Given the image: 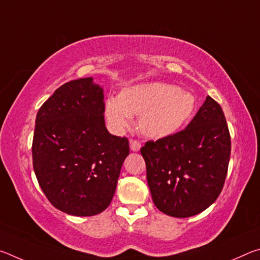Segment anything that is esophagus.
Wrapping results in <instances>:
<instances>
[{
    "instance_id": "esophagus-1",
    "label": "esophagus",
    "mask_w": 260,
    "mask_h": 260,
    "mask_svg": "<svg viewBox=\"0 0 260 260\" xmlns=\"http://www.w3.org/2000/svg\"><path fill=\"white\" fill-rule=\"evenodd\" d=\"M129 147H131L132 151H139L141 149V143L139 142V141L131 139L129 140Z\"/></svg>"
}]
</instances>
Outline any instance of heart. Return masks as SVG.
I'll use <instances>...</instances> for the list:
<instances>
[{"label": "heart", "mask_w": 260, "mask_h": 260, "mask_svg": "<svg viewBox=\"0 0 260 260\" xmlns=\"http://www.w3.org/2000/svg\"><path fill=\"white\" fill-rule=\"evenodd\" d=\"M196 108L189 91L165 82H144L126 87L119 96L105 100V117L111 128L120 132L139 118V129L152 139L169 136L178 131Z\"/></svg>", "instance_id": "1"}]
</instances>
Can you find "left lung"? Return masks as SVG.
<instances>
[{"label": "left lung", "mask_w": 260, "mask_h": 260, "mask_svg": "<svg viewBox=\"0 0 260 260\" xmlns=\"http://www.w3.org/2000/svg\"><path fill=\"white\" fill-rule=\"evenodd\" d=\"M152 201L175 218L199 214L214 203L225 183L231 135L220 105L208 96L183 131L141 148Z\"/></svg>", "instance_id": "obj_1"}]
</instances>
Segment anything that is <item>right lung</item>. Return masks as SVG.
I'll return each instance as SVG.
<instances>
[{
    "instance_id": "add662e5",
    "label": "right lung",
    "mask_w": 260,
    "mask_h": 260,
    "mask_svg": "<svg viewBox=\"0 0 260 260\" xmlns=\"http://www.w3.org/2000/svg\"><path fill=\"white\" fill-rule=\"evenodd\" d=\"M103 89L93 78L57 88L39 109L33 169L50 203L77 217L99 214L111 203L125 158L126 138L110 134Z\"/></svg>"
}]
</instances>
